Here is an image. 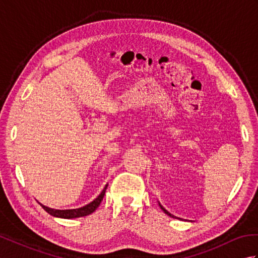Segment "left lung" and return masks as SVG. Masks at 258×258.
<instances>
[{"instance_id":"left-lung-1","label":"left lung","mask_w":258,"mask_h":258,"mask_svg":"<svg viewBox=\"0 0 258 258\" xmlns=\"http://www.w3.org/2000/svg\"><path fill=\"white\" fill-rule=\"evenodd\" d=\"M158 205H160V207L162 208V211H163L164 213H165V214H166V215H168L169 217H173V218H177V220H180V218H179V217H176V216H174V215H173V214H171V213H169V212H168L167 210H165V208H164V207H163V206L161 205V203H160V202H158Z\"/></svg>"}]
</instances>
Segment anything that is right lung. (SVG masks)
<instances>
[{
    "label": "right lung",
    "instance_id": "right-lung-1",
    "mask_svg": "<svg viewBox=\"0 0 258 258\" xmlns=\"http://www.w3.org/2000/svg\"><path fill=\"white\" fill-rule=\"evenodd\" d=\"M108 184L105 185V187L103 188V190L101 191V194L98 195L94 201H92L89 204L83 206V207H80V208H73V210H54V208L51 207H47L45 205H43L40 203V205L44 208V211L47 212L50 215L54 216V217H61V218H76V217H83V216H87L94 212L96 208L98 207V205L101 204V202L103 201V197L105 195V191L107 188Z\"/></svg>",
    "mask_w": 258,
    "mask_h": 258
}]
</instances>
